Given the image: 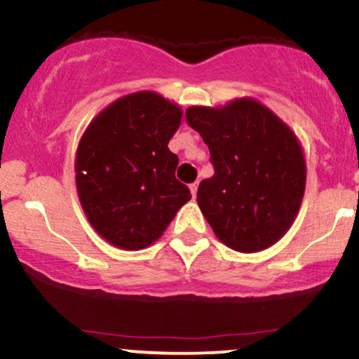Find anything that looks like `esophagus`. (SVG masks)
<instances>
[{
    "label": "esophagus",
    "instance_id": "34e87169",
    "mask_svg": "<svg viewBox=\"0 0 359 359\" xmlns=\"http://www.w3.org/2000/svg\"><path fill=\"white\" fill-rule=\"evenodd\" d=\"M197 188H198V183H191L190 184V191H191V195H194V197L197 195Z\"/></svg>",
    "mask_w": 359,
    "mask_h": 359
}]
</instances>
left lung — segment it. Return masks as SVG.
<instances>
[{"instance_id":"1","label":"left lung","mask_w":359,"mask_h":359,"mask_svg":"<svg viewBox=\"0 0 359 359\" xmlns=\"http://www.w3.org/2000/svg\"><path fill=\"white\" fill-rule=\"evenodd\" d=\"M187 122L202 136L215 175L197 204L223 244L257 253L292 226L305 191V158L295 133L251 97L222 108L191 106Z\"/></svg>"}]
</instances>
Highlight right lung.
<instances>
[{
  "mask_svg": "<svg viewBox=\"0 0 359 359\" xmlns=\"http://www.w3.org/2000/svg\"><path fill=\"white\" fill-rule=\"evenodd\" d=\"M181 115L162 95L136 92L102 109L81 136L78 197L95 232L113 246H150L191 198L175 176L178 155L168 148Z\"/></svg>",
  "mask_w": 359,
  "mask_h": 359,
  "instance_id": "1",
  "label": "right lung"
}]
</instances>
